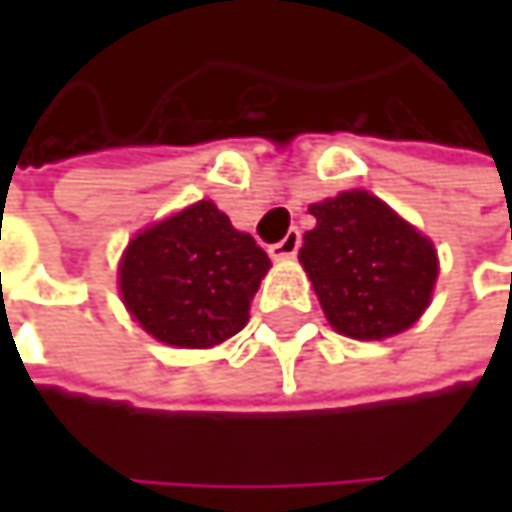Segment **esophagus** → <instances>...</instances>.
<instances>
[{
    "label": "esophagus",
    "mask_w": 512,
    "mask_h": 512,
    "mask_svg": "<svg viewBox=\"0 0 512 512\" xmlns=\"http://www.w3.org/2000/svg\"><path fill=\"white\" fill-rule=\"evenodd\" d=\"M299 243H302V234H299L296 228H290L284 240H278L275 246H269V255L275 257V260L293 257V255H296V252H299Z\"/></svg>",
    "instance_id": "obj_1"
}]
</instances>
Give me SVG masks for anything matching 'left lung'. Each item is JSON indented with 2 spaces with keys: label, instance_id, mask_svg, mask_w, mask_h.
Masks as SVG:
<instances>
[{
  "label": "left lung",
  "instance_id": "1",
  "mask_svg": "<svg viewBox=\"0 0 512 512\" xmlns=\"http://www.w3.org/2000/svg\"><path fill=\"white\" fill-rule=\"evenodd\" d=\"M299 260L329 323L356 341H379L409 329L439 275L433 243L388 204L361 189L311 204Z\"/></svg>",
  "mask_w": 512,
  "mask_h": 512
}]
</instances>
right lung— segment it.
Instances as JSON below:
<instances>
[{"instance_id":"1","label":"right lung","mask_w":512,"mask_h":512,"mask_svg":"<svg viewBox=\"0 0 512 512\" xmlns=\"http://www.w3.org/2000/svg\"><path fill=\"white\" fill-rule=\"evenodd\" d=\"M269 257L210 201L139 234L121 260V296L145 332L171 347H213L237 335Z\"/></svg>"}]
</instances>
